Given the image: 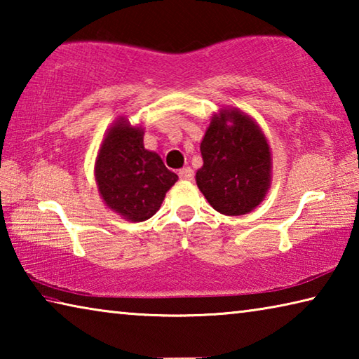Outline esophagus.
<instances>
[{"mask_svg":"<svg viewBox=\"0 0 359 359\" xmlns=\"http://www.w3.org/2000/svg\"><path fill=\"white\" fill-rule=\"evenodd\" d=\"M179 177L182 180H191L193 179V169L191 168H184L179 171Z\"/></svg>","mask_w":359,"mask_h":359,"instance_id":"1","label":"esophagus"}]
</instances>
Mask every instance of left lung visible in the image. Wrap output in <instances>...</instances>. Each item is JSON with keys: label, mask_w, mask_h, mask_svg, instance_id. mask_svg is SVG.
I'll list each match as a JSON object with an SVG mask.
<instances>
[{"label": "left lung", "mask_w": 359, "mask_h": 359, "mask_svg": "<svg viewBox=\"0 0 359 359\" xmlns=\"http://www.w3.org/2000/svg\"><path fill=\"white\" fill-rule=\"evenodd\" d=\"M198 188L223 215H244L263 201L271 185V151L259 126L239 109H222L201 142Z\"/></svg>", "instance_id": "8db88e82"}]
</instances>
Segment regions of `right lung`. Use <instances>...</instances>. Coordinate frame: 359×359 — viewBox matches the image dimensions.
Here are the masks:
<instances>
[{
	"label": "right lung",
	"instance_id": "add662e5",
	"mask_svg": "<svg viewBox=\"0 0 359 359\" xmlns=\"http://www.w3.org/2000/svg\"><path fill=\"white\" fill-rule=\"evenodd\" d=\"M95 177L109 209L130 222L149 220L160 209L177 174L144 149V130L121 117L109 128L95 163Z\"/></svg>",
	"mask_w": 359,
	"mask_h": 359
}]
</instances>
